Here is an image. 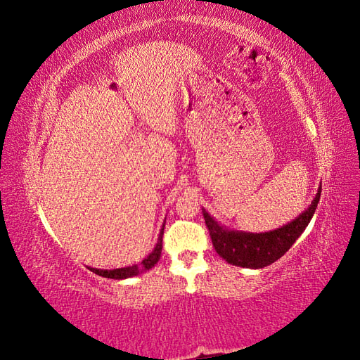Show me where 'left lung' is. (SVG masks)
<instances>
[{
	"mask_svg": "<svg viewBox=\"0 0 360 360\" xmlns=\"http://www.w3.org/2000/svg\"><path fill=\"white\" fill-rule=\"evenodd\" d=\"M321 184L317 195L296 219L282 225L276 230L266 233H248L240 230H231L202 209V216L210 233L216 252L222 257L228 264L245 269H263L275 263L297 240L304 228L311 222L312 216L320 201Z\"/></svg>",
	"mask_w": 360,
	"mask_h": 360,
	"instance_id": "left-lung-1",
	"label": "left lung"
}]
</instances>
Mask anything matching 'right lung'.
I'll return each mask as SVG.
<instances>
[{"label":"right lung","mask_w":360,"mask_h":360,"mask_svg":"<svg viewBox=\"0 0 360 360\" xmlns=\"http://www.w3.org/2000/svg\"><path fill=\"white\" fill-rule=\"evenodd\" d=\"M163 228H165V224L162 225L160 233L158 237V243L153 248V250L141 261V264H134V266H126V267H118V269H96L86 266V269L91 270L93 274L99 275L102 278H110V279H127V278H134L138 276L144 271L153 269L155 264H158V261L162 254V237H163Z\"/></svg>","instance_id":"obj_1"}]
</instances>
